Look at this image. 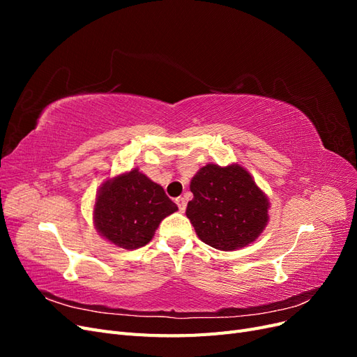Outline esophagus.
<instances>
[{
	"label": "esophagus",
	"instance_id": "1",
	"mask_svg": "<svg viewBox=\"0 0 357 357\" xmlns=\"http://www.w3.org/2000/svg\"><path fill=\"white\" fill-rule=\"evenodd\" d=\"M176 204H177V207H178V210L183 213L186 210V199L183 198V197H178V198H176Z\"/></svg>",
	"mask_w": 357,
	"mask_h": 357
}]
</instances>
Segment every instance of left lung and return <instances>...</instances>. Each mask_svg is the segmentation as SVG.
Listing matches in <instances>:
<instances>
[{"instance_id":"8db88e82","label":"left lung","mask_w":357,"mask_h":357,"mask_svg":"<svg viewBox=\"0 0 357 357\" xmlns=\"http://www.w3.org/2000/svg\"><path fill=\"white\" fill-rule=\"evenodd\" d=\"M190 192L186 215L202 243L223 252L238 250L265 229L268 198L243 167L205 165L192 178Z\"/></svg>"}]
</instances>
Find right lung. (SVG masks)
<instances>
[{"label": "right lung", "mask_w": 357, "mask_h": 357, "mask_svg": "<svg viewBox=\"0 0 357 357\" xmlns=\"http://www.w3.org/2000/svg\"><path fill=\"white\" fill-rule=\"evenodd\" d=\"M177 210L162 186L135 168L104 183L95 201L93 220L105 240L134 250L152 240L159 223Z\"/></svg>", "instance_id": "add662e5"}]
</instances>
